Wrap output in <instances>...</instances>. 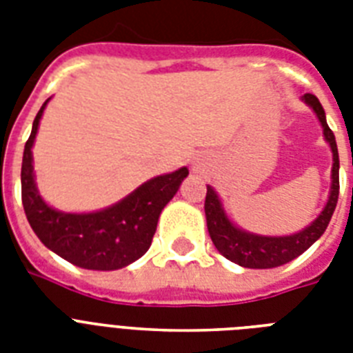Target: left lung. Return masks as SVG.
Segmentation results:
<instances>
[{"label": "left lung", "mask_w": 353, "mask_h": 353, "mask_svg": "<svg viewBox=\"0 0 353 353\" xmlns=\"http://www.w3.org/2000/svg\"><path fill=\"white\" fill-rule=\"evenodd\" d=\"M302 101L306 102L317 115L319 122L323 126L324 139L330 144V150L334 155L328 201L324 205V209L321 210V214L310 225L304 227L302 231L288 236H263L240 229L229 220V216L221 205L220 196L216 194L214 188L207 185L205 216H207V229H209L210 240L227 260L238 263L241 268H279V265H284V263L295 260L296 256H301L302 252L310 249L323 236L330 220H332L335 207H337V198H339V152H337L335 135L330 130L328 122H326V113H324L317 97L306 93L302 97Z\"/></svg>", "instance_id": "8db88e82"}]
</instances>
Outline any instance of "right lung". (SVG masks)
Returning a JSON list of instances; mask_svg holds the SVG:
<instances>
[{"mask_svg": "<svg viewBox=\"0 0 353 353\" xmlns=\"http://www.w3.org/2000/svg\"><path fill=\"white\" fill-rule=\"evenodd\" d=\"M32 122V132L25 143L21 163V201L25 216L34 234L47 249L73 265L93 271H115L139 260L152 245L161 210L165 209L188 168L152 177L126 198L95 212H62L52 209L36 187L32 166L34 144L40 119L47 102Z\"/></svg>", "mask_w": 353, "mask_h": 353, "instance_id": "obj_1", "label": "right lung"}]
</instances>
